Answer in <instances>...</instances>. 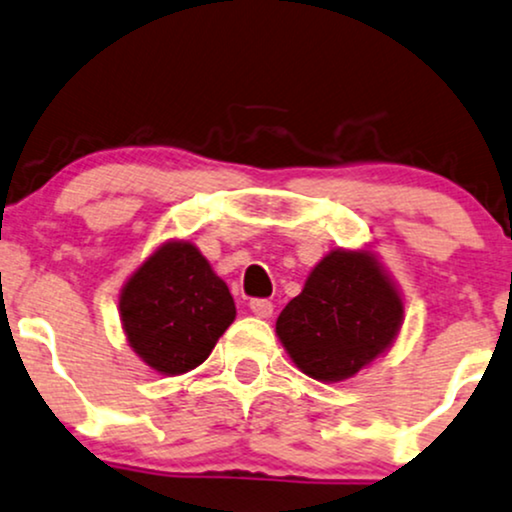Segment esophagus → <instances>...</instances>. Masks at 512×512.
Here are the masks:
<instances>
[{"mask_svg":"<svg viewBox=\"0 0 512 512\" xmlns=\"http://www.w3.org/2000/svg\"><path fill=\"white\" fill-rule=\"evenodd\" d=\"M249 308L256 318H270V315H273V301L268 299H251Z\"/></svg>","mask_w":512,"mask_h":512,"instance_id":"1","label":"esophagus"}]
</instances>
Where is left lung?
Masks as SVG:
<instances>
[{"label":"left lung","instance_id":"obj_1","mask_svg":"<svg viewBox=\"0 0 512 512\" xmlns=\"http://www.w3.org/2000/svg\"><path fill=\"white\" fill-rule=\"evenodd\" d=\"M401 323V294L375 254L334 249L280 313L275 332L301 372L342 382L382 356Z\"/></svg>","mask_w":512,"mask_h":512}]
</instances>
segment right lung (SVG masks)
<instances>
[{
	"mask_svg": "<svg viewBox=\"0 0 512 512\" xmlns=\"http://www.w3.org/2000/svg\"><path fill=\"white\" fill-rule=\"evenodd\" d=\"M121 320L132 351L161 375L208 358L235 320L230 289L189 242H166L125 282Z\"/></svg>",
	"mask_w": 512,
	"mask_h": 512,
	"instance_id": "1",
	"label": "right lung"
}]
</instances>
